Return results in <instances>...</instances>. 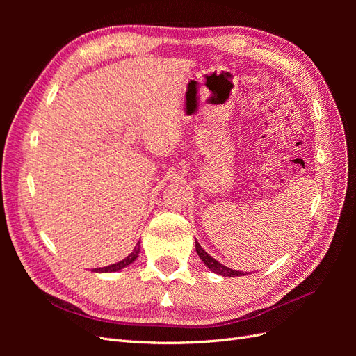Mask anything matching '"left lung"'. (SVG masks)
<instances>
[{
	"instance_id": "obj_1",
	"label": "left lung",
	"mask_w": 356,
	"mask_h": 356,
	"mask_svg": "<svg viewBox=\"0 0 356 356\" xmlns=\"http://www.w3.org/2000/svg\"><path fill=\"white\" fill-rule=\"evenodd\" d=\"M196 252H197V255L200 257V260H202L204 264H207L209 270H212L213 273L221 275V276H229V277L248 275V273H243V272H239V270H233V268H229L227 266H224V264L218 263L217 260H215V258H212L207 251L203 250V248L199 245V242H196Z\"/></svg>"
}]
</instances>
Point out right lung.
<instances>
[{"label":"right lung","instance_id":"obj_1","mask_svg":"<svg viewBox=\"0 0 356 356\" xmlns=\"http://www.w3.org/2000/svg\"><path fill=\"white\" fill-rule=\"evenodd\" d=\"M139 243L141 242H138L136 243V246L134 248V251L129 254L124 260H122V261H118V263H115V264H111V266H105V267H99V268H93V272H99V273H108V272H118V270H122V268H124V267H127L129 264H132L136 258H138V254H139Z\"/></svg>","mask_w":356,"mask_h":356}]
</instances>
